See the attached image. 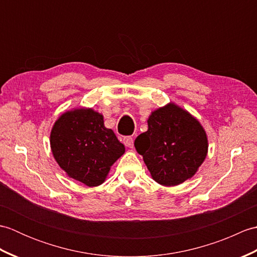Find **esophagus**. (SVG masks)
I'll use <instances>...</instances> for the list:
<instances>
[{
    "label": "esophagus",
    "instance_id": "esophagus-1",
    "mask_svg": "<svg viewBox=\"0 0 257 257\" xmlns=\"http://www.w3.org/2000/svg\"><path fill=\"white\" fill-rule=\"evenodd\" d=\"M123 144L125 147H128V148H134V139L132 137H124Z\"/></svg>",
    "mask_w": 257,
    "mask_h": 257
}]
</instances>
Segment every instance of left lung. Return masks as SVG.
<instances>
[{"label": "left lung", "mask_w": 257, "mask_h": 257, "mask_svg": "<svg viewBox=\"0 0 257 257\" xmlns=\"http://www.w3.org/2000/svg\"><path fill=\"white\" fill-rule=\"evenodd\" d=\"M152 179L174 187L192 178L207 156L203 125L174 102L151 111L148 130L135 140Z\"/></svg>", "instance_id": "obj_1"}]
</instances>
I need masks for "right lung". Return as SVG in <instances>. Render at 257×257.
<instances>
[{"mask_svg":"<svg viewBox=\"0 0 257 257\" xmlns=\"http://www.w3.org/2000/svg\"><path fill=\"white\" fill-rule=\"evenodd\" d=\"M51 150L69 178L97 187L105 182L110 168L124 154V146L103 116L92 108H74L63 112L53 124Z\"/></svg>","mask_w":257,"mask_h":257,"instance_id":"obj_1","label":"right lung"}]
</instances>
